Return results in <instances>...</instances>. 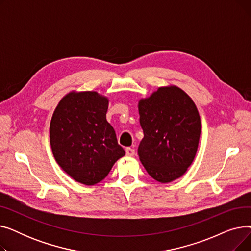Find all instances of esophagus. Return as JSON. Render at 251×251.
<instances>
[{
	"label": "esophagus",
	"mask_w": 251,
	"mask_h": 251,
	"mask_svg": "<svg viewBox=\"0 0 251 251\" xmlns=\"http://www.w3.org/2000/svg\"><path fill=\"white\" fill-rule=\"evenodd\" d=\"M125 151H126V155H128V156H132L135 153V151L132 148H126Z\"/></svg>",
	"instance_id": "obj_1"
}]
</instances>
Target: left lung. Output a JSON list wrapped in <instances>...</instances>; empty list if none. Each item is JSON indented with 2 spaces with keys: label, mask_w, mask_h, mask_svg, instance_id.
<instances>
[{
  "label": "left lung",
  "mask_w": 251,
  "mask_h": 251,
  "mask_svg": "<svg viewBox=\"0 0 251 251\" xmlns=\"http://www.w3.org/2000/svg\"><path fill=\"white\" fill-rule=\"evenodd\" d=\"M144 137L138 155L154 180L168 183L186 172L196 154L201 131L193 100L176 86L160 87L139 101Z\"/></svg>",
  "instance_id": "obj_1"
}]
</instances>
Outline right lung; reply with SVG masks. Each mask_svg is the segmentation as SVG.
Instances as JSON below:
<instances>
[{
	"label": "right lung",
	"instance_id": "1",
	"mask_svg": "<svg viewBox=\"0 0 251 251\" xmlns=\"http://www.w3.org/2000/svg\"><path fill=\"white\" fill-rule=\"evenodd\" d=\"M108 100L96 91L70 92L51 117L50 141L60 167L75 181L95 185L125 151L105 119Z\"/></svg>",
	"mask_w": 251,
	"mask_h": 251
}]
</instances>
